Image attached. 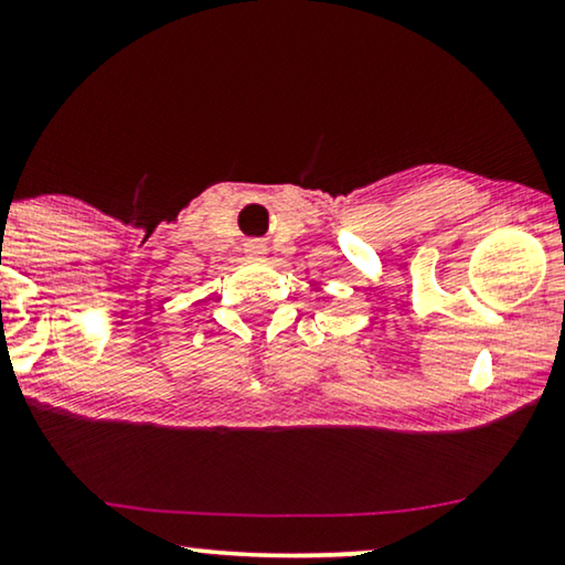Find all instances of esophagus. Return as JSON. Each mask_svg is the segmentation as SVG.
Returning a JSON list of instances; mask_svg holds the SVG:
<instances>
[{"label": "esophagus", "instance_id": "esophagus-1", "mask_svg": "<svg viewBox=\"0 0 565 565\" xmlns=\"http://www.w3.org/2000/svg\"><path fill=\"white\" fill-rule=\"evenodd\" d=\"M265 244L259 242V238H252V242H246V254H252V257H262L265 254Z\"/></svg>", "mask_w": 565, "mask_h": 565}]
</instances>
